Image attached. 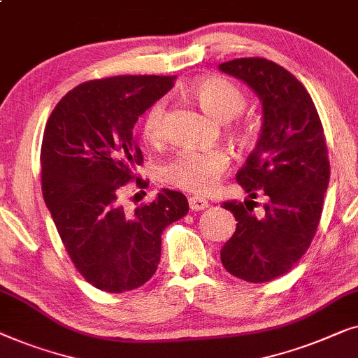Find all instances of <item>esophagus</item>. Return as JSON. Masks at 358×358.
Returning <instances> with one entry per match:
<instances>
[{
    "mask_svg": "<svg viewBox=\"0 0 358 358\" xmlns=\"http://www.w3.org/2000/svg\"><path fill=\"white\" fill-rule=\"evenodd\" d=\"M188 204H189L191 210H203L209 206L208 201H206L204 198H198V196H189Z\"/></svg>",
    "mask_w": 358,
    "mask_h": 358,
    "instance_id": "34e87169",
    "label": "esophagus"
}]
</instances>
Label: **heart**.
I'll list each match as a JSON object with an SVG mask.
<instances>
[{
    "instance_id": "obj_1",
    "label": "heart",
    "mask_w": 358,
    "mask_h": 358,
    "mask_svg": "<svg viewBox=\"0 0 358 358\" xmlns=\"http://www.w3.org/2000/svg\"><path fill=\"white\" fill-rule=\"evenodd\" d=\"M191 94L201 108L219 122H229L241 113L246 97L238 85L224 78H204L196 80ZM141 133L149 143L157 144L165 134V103L155 102L145 112ZM230 157L222 149L181 150L160 170L164 183L193 194H206L214 188L220 175L229 167Z\"/></svg>"
}]
</instances>
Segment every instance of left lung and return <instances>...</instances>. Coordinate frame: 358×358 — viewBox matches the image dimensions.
I'll list each match as a JSON object with an SVG mask.
<instances>
[{
    "label": "left lung",
    "instance_id": "obj_1",
    "mask_svg": "<svg viewBox=\"0 0 358 358\" xmlns=\"http://www.w3.org/2000/svg\"><path fill=\"white\" fill-rule=\"evenodd\" d=\"M219 69L243 80L263 103L258 144L236 173L250 198H268L256 217L246 203L227 201L235 234L220 250L224 268L246 282L289 273L306 253L323 213L329 159L323 124L303 84L266 58H238Z\"/></svg>",
    "mask_w": 358,
    "mask_h": 358
}]
</instances>
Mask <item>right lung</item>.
Listing matches in <instances>:
<instances>
[{"label":"right lung","mask_w":358,"mask_h":358,"mask_svg":"<svg viewBox=\"0 0 358 358\" xmlns=\"http://www.w3.org/2000/svg\"><path fill=\"white\" fill-rule=\"evenodd\" d=\"M173 80L115 76L83 83L59 100L45 127V204L80 275L110 294L138 289L152 278L164 229L188 213L186 196L172 189H162L133 213L120 201L143 164L134 124ZM136 185L149 183L136 178Z\"/></svg>","instance_id":"right-lung-1"}]
</instances>
